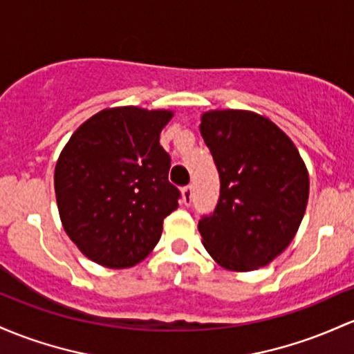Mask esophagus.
I'll list each match as a JSON object with an SVG mask.
<instances>
[{"label": "esophagus", "instance_id": "34e87169", "mask_svg": "<svg viewBox=\"0 0 354 354\" xmlns=\"http://www.w3.org/2000/svg\"><path fill=\"white\" fill-rule=\"evenodd\" d=\"M192 200H193V186L188 185L181 189V201H183V205L188 207V205L192 203Z\"/></svg>", "mask_w": 354, "mask_h": 354}]
</instances>
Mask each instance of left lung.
Returning a JSON list of instances; mask_svg holds the SVG:
<instances>
[{
    "label": "left lung",
    "mask_w": 354,
    "mask_h": 354,
    "mask_svg": "<svg viewBox=\"0 0 354 354\" xmlns=\"http://www.w3.org/2000/svg\"><path fill=\"white\" fill-rule=\"evenodd\" d=\"M200 133L220 174L215 212L198 230L227 270L267 266L292 242L309 198V174L297 147L270 119L250 111H208Z\"/></svg>",
    "instance_id": "left-lung-1"
}]
</instances>
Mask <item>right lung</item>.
Wrapping results in <instances>:
<instances>
[{
	"instance_id": "add662e5",
	"label": "right lung",
	"mask_w": 354,
	"mask_h": 354,
	"mask_svg": "<svg viewBox=\"0 0 354 354\" xmlns=\"http://www.w3.org/2000/svg\"><path fill=\"white\" fill-rule=\"evenodd\" d=\"M171 111L126 106L87 119L62 149L55 195L62 225L85 257L109 269L145 260L178 208L171 158L159 145Z\"/></svg>"
}]
</instances>
